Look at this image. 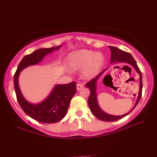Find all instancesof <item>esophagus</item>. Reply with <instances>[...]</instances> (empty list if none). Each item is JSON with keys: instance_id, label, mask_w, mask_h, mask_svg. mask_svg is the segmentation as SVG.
I'll use <instances>...</instances> for the list:
<instances>
[{"instance_id": "34e87169", "label": "esophagus", "mask_w": 157, "mask_h": 157, "mask_svg": "<svg viewBox=\"0 0 157 157\" xmlns=\"http://www.w3.org/2000/svg\"><path fill=\"white\" fill-rule=\"evenodd\" d=\"M82 87H83V85H82L81 83L76 84V90H77V91H80Z\"/></svg>"}]
</instances>
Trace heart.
Listing matches in <instances>:
<instances>
[{"label":"heart","mask_w":157,"mask_h":157,"mask_svg":"<svg viewBox=\"0 0 157 157\" xmlns=\"http://www.w3.org/2000/svg\"><path fill=\"white\" fill-rule=\"evenodd\" d=\"M104 59L101 52L82 49L71 53L68 57V65L73 70L82 68V76L89 79L97 75L101 69Z\"/></svg>","instance_id":"obj_1"}]
</instances>
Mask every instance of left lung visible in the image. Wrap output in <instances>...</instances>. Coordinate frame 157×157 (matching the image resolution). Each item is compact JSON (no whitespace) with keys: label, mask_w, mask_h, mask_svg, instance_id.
Masks as SVG:
<instances>
[{"label":"left lung","mask_w":157,"mask_h":157,"mask_svg":"<svg viewBox=\"0 0 157 157\" xmlns=\"http://www.w3.org/2000/svg\"><path fill=\"white\" fill-rule=\"evenodd\" d=\"M111 51V63L113 64H117V63H126L131 66L133 68L136 70V72L140 76V90H139L137 101H136L135 104L133 107L131 111L128 113L124 114L122 115H114L106 113L102 109L100 108L99 105L98 100V96H97V85L98 81L99 78L101 77V76L103 75L105 71L108 68L104 70L102 72H100L98 75H97L95 78L91 80L90 82L85 85L86 87L90 88V95L88 98V105L90 106V110L91 113H93L94 115L98 118L99 120L102 121H105V122H113V121H116L120 119H122L124 117L126 116L130 113H131L132 111L135 108V106L137 105L138 102H140V98L141 97V92H142V76H141V72L137 66V64L136 63L135 60L132 57V56L128 52H126L122 51L119 48H116V47L113 46H109ZM105 79V78H104Z\"/></svg>","instance_id":"1"}]
</instances>
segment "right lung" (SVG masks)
<instances>
[{
	"instance_id": "obj_1",
	"label": "right lung",
	"mask_w": 157,
	"mask_h": 157,
	"mask_svg": "<svg viewBox=\"0 0 157 157\" xmlns=\"http://www.w3.org/2000/svg\"><path fill=\"white\" fill-rule=\"evenodd\" d=\"M62 45L49 48H40L24 57L18 65L13 77L14 88L20 107L33 119L42 123H56L66 115L72 97L76 92V82L55 85L45 99L38 103H31L24 97L19 85V76L29 66L42 62L50 53L59 50Z\"/></svg>"
}]
</instances>
